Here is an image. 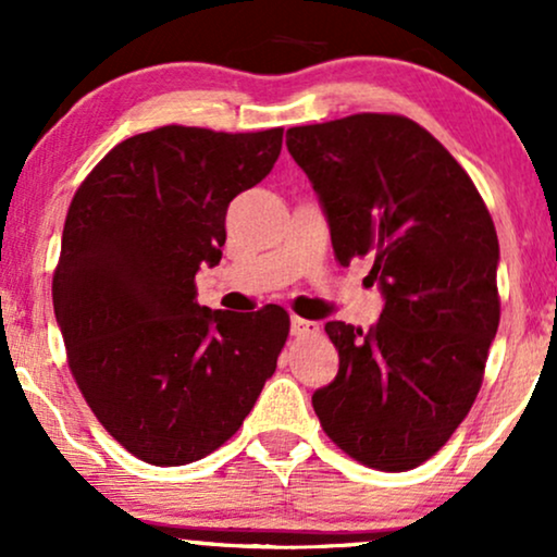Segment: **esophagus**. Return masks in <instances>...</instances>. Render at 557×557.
Returning <instances> with one entry per match:
<instances>
[{
    "instance_id": "34e87169",
    "label": "esophagus",
    "mask_w": 557,
    "mask_h": 557,
    "mask_svg": "<svg viewBox=\"0 0 557 557\" xmlns=\"http://www.w3.org/2000/svg\"><path fill=\"white\" fill-rule=\"evenodd\" d=\"M318 331H320L318 322L305 320V318H292V335H297V338H307V335H314Z\"/></svg>"
}]
</instances>
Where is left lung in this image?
Returning <instances> with one entry per match:
<instances>
[{
  "mask_svg": "<svg viewBox=\"0 0 557 557\" xmlns=\"http://www.w3.org/2000/svg\"><path fill=\"white\" fill-rule=\"evenodd\" d=\"M341 265L372 256L384 299L369 331L325 322L338 374L314 389L325 434L376 470L434 457L468 416L498 331V237L455 157L403 115L286 132Z\"/></svg>",
  "mask_w": 557,
  "mask_h": 557,
  "instance_id": "8db88e82",
  "label": "left lung"
}]
</instances>
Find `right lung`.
<instances>
[{"instance_id": "add662e5", "label": "right lung", "mask_w": 557, "mask_h": 557, "mask_svg": "<svg viewBox=\"0 0 557 557\" xmlns=\"http://www.w3.org/2000/svg\"><path fill=\"white\" fill-rule=\"evenodd\" d=\"M284 128L162 126L121 141L69 206L53 312L98 421L157 468L196 462L243 425L289 335V314L201 307L230 201L281 154Z\"/></svg>"}]
</instances>
